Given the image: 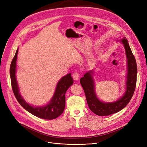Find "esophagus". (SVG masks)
Segmentation results:
<instances>
[{
	"mask_svg": "<svg viewBox=\"0 0 147 147\" xmlns=\"http://www.w3.org/2000/svg\"><path fill=\"white\" fill-rule=\"evenodd\" d=\"M79 77H80L79 74L78 72H74V73H73V79H74V80H79Z\"/></svg>",
	"mask_w": 147,
	"mask_h": 147,
	"instance_id": "34e87169",
	"label": "esophagus"
}]
</instances>
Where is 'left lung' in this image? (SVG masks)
Segmentation results:
<instances>
[{
	"instance_id": "1",
	"label": "left lung",
	"mask_w": 147,
	"mask_h": 147,
	"mask_svg": "<svg viewBox=\"0 0 147 147\" xmlns=\"http://www.w3.org/2000/svg\"><path fill=\"white\" fill-rule=\"evenodd\" d=\"M124 45L127 59V74L126 90L118 100L113 103H104L97 97L95 92V84L93 71H88L80 80L84 89L87 103L90 110L98 116H108L115 113L124 108L129 103L135 92L137 79V65L128 41L125 38L119 40Z\"/></svg>"
}]
</instances>
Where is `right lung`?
Here are the masks:
<instances>
[{"instance_id":"add662e5","label":"right lung","mask_w":147,"mask_h":147,"mask_svg":"<svg viewBox=\"0 0 147 147\" xmlns=\"http://www.w3.org/2000/svg\"><path fill=\"white\" fill-rule=\"evenodd\" d=\"M18 49H17L14 58L10 65V76L11 86L16 99L20 105L34 115L44 119H53L63 113L65 106V93L67 89L73 84V80L69 73L62 77L57 84L56 90L52 98L46 106L34 107L28 104L19 93L18 86L16 80V61Z\"/></svg>"}]
</instances>
